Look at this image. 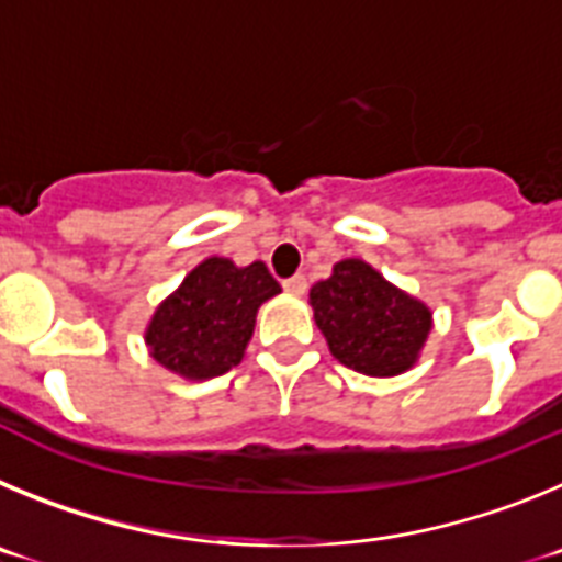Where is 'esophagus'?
Wrapping results in <instances>:
<instances>
[{"label":"esophagus","mask_w":562,"mask_h":562,"mask_svg":"<svg viewBox=\"0 0 562 562\" xmlns=\"http://www.w3.org/2000/svg\"><path fill=\"white\" fill-rule=\"evenodd\" d=\"M284 290L290 292V295H304L306 292V278L304 276H292L284 281Z\"/></svg>","instance_id":"obj_1"}]
</instances>
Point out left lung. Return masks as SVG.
<instances>
[{
  "label": "left lung",
  "instance_id": "obj_1",
  "mask_svg": "<svg viewBox=\"0 0 562 562\" xmlns=\"http://www.w3.org/2000/svg\"><path fill=\"white\" fill-rule=\"evenodd\" d=\"M317 329L329 351L369 376L408 371L434 329V312L360 258H342L310 290Z\"/></svg>",
  "mask_w": 562,
  "mask_h": 562
}]
</instances>
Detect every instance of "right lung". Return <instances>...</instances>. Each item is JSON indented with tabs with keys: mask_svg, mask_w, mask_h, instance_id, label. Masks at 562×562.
<instances>
[{
	"mask_svg": "<svg viewBox=\"0 0 562 562\" xmlns=\"http://www.w3.org/2000/svg\"><path fill=\"white\" fill-rule=\"evenodd\" d=\"M278 292L265 261L236 267L231 258H205L151 315L148 351L186 380L225 374L245 357L258 306Z\"/></svg>",
	"mask_w": 562,
	"mask_h": 562,
	"instance_id": "1",
	"label": "right lung"
}]
</instances>
